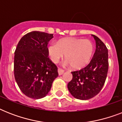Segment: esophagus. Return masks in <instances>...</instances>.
I'll return each mask as SVG.
<instances>
[{"label":"esophagus","mask_w":122,"mask_h":122,"mask_svg":"<svg viewBox=\"0 0 122 122\" xmlns=\"http://www.w3.org/2000/svg\"><path fill=\"white\" fill-rule=\"evenodd\" d=\"M57 71H58V74H59V75H63L64 73V70H63V69L59 68Z\"/></svg>","instance_id":"34e87169"}]
</instances>
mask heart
Listing matches in <instances>:
<instances>
[{
	"mask_svg": "<svg viewBox=\"0 0 122 122\" xmlns=\"http://www.w3.org/2000/svg\"><path fill=\"white\" fill-rule=\"evenodd\" d=\"M94 51V45L89 39L66 38L53 42L48 47V54L53 63L65 57V65L80 69L89 63Z\"/></svg>",
	"mask_w": 122,
	"mask_h": 122,
	"instance_id": "obj_1",
	"label": "heart"
}]
</instances>
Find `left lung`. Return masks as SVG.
I'll return each mask as SVG.
<instances>
[{
    "instance_id": "1",
    "label": "left lung",
    "mask_w": 122,
    "mask_h": 122,
    "mask_svg": "<svg viewBox=\"0 0 122 122\" xmlns=\"http://www.w3.org/2000/svg\"><path fill=\"white\" fill-rule=\"evenodd\" d=\"M92 35L96 47L93 57L87 66L71 72L73 78L68 84L71 94L81 100H87L96 96L102 89L108 74V49L98 37Z\"/></svg>"
}]
</instances>
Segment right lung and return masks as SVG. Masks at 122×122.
<instances>
[{
    "mask_svg": "<svg viewBox=\"0 0 122 122\" xmlns=\"http://www.w3.org/2000/svg\"><path fill=\"white\" fill-rule=\"evenodd\" d=\"M53 34L33 31L18 42L14 52V78L24 94L35 99L43 98L58 76L57 68L48 56L47 44Z\"/></svg>",
    "mask_w": 122,
    "mask_h": 122,
    "instance_id": "add662e5",
    "label": "right lung"
}]
</instances>
